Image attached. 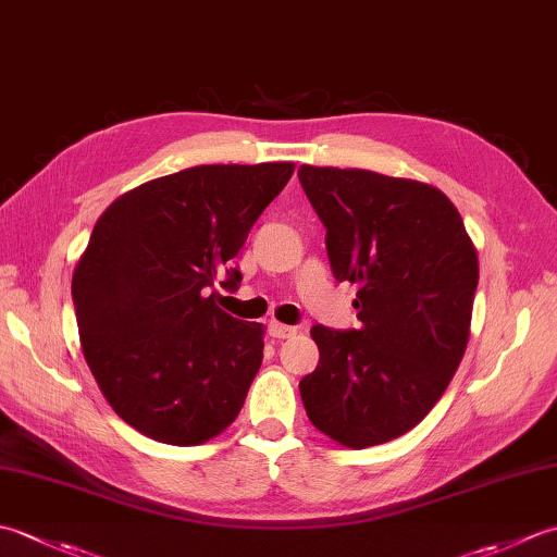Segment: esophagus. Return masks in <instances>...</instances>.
<instances>
[{
	"instance_id": "34e87169",
	"label": "esophagus",
	"mask_w": 557,
	"mask_h": 557,
	"mask_svg": "<svg viewBox=\"0 0 557 557\" xmlns=\"http://www.w3.org/2000/svg\"><path fill=\"white\" fill-rule=\"evenodd\" d=\"M268 333H270V337H275V339H285V337H292L294 333H297V327L285 325V323H277V321H270L268 323Z\"/></svg>"
}]
</instances>
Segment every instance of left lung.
<instances>
[{
  "mask_svg": "<svg viewBox=\"0 0 557 557\" xmlns=\"http://www.w3.org/2000/svg\"><path fill=\"white\" fill-rule=\"evenodd\" d=\"M330 268L357 285L359 330L313 325L321 351L299 393L318 431L363 449L411 431L465 357L479 258L437 188L369 170L301 164Z\"/></svg>",
  "mask_w": 557,
  "mask_h": 557,
  "instance_id": "8db88e82",
  "label": "left lung"
}]
</instances>
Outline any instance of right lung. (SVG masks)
I'll use <instances>...</instances> for the list:
<instances>
[{"label":"right lung","instance_id":"right-lung-1","mask_svg":"<svg viewBox=\"0 0 557 557\" xmlns=\"http://www.w3.org/2000/svg\"><path fill=\"white\" fill-rule=\"evenodd\" d=\"M292 162L200 164L116 198L71 282L83 357L120 417L152 441L198 445L239 413L263 361V325L224 313L215 282Z\"/></svg>","mask_w":557,"mask_h":557}]
</instances>
